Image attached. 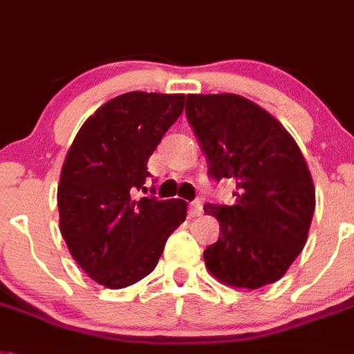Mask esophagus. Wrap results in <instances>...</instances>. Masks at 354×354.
<instances>
[{
    "label": "esophagus",
    "mask_w": 354,
    "mask_h": 354,
    "mask_svg": "<svg viewBox=\"0 0 354 354\" xmlns=\"http://www.w3.org/2000/svg\"><path fill=\"white\" fill-rule=\"evenodd\" d=\"M201 212H203V203H201L200 200L192 201V203L189 205V216H191V218H198Z\"/></svg>",
    "instance_id": "34e87169"
}]
</instances>
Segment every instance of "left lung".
I'll return each mask as SVG.
<instances>
[{
	"instance_id": "1",
	"label": "left lung",
	"mask_w": 354,
	"mask_h": 354,
	"mask_svg": "<svg viewBox=\"0 0 354 354\" xmlns=\"http://www.w3.org/2000/svg\"><path fill=\"white\" fill-rule=\"evenodd\" d=\"M187 120L209 176L236 183V203H207L221 236L203 252L221 283L257 290L283 277L306 245L315 187L306 160L277 118L239 95H187Z\"/></svg>"
}]
</instances>
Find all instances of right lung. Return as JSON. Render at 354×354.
I'll return each mask as SVG.
<instances>
[{
  "label": "right lung",
  "instance_id": "1",
  "mask_svg": "<svg viewBox=\"0 0 354 354\" xmlns=\"http://www.w3.org/2000/svg\"><path fill=\"white\" fill-rule=\"evenodd\" d=\"M185 95L131 91L100 106L79 129L57 189L59 225L71 257L95 283L131 286L158 264L187 203L135 200L147 160L182 115Z\"/></svg>",
  "mask_w": 354,
  "mask_h": 354
}]
</instances>
